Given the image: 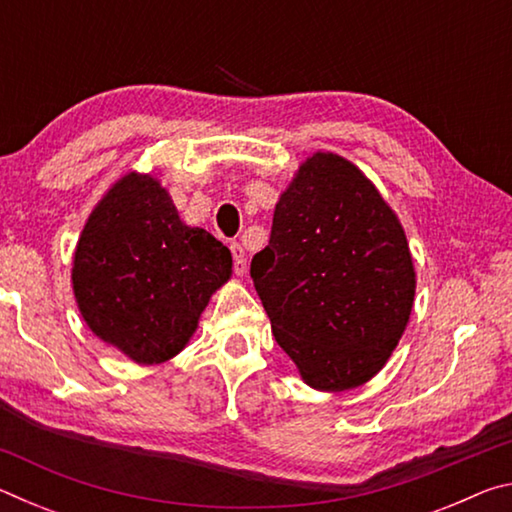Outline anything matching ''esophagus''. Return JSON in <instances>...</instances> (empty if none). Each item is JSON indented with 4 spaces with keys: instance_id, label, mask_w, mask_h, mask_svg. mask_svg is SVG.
Wrapping results in <instances>:
<instances>
[{
    "instance_id": "esophagus-1",
    "label": "esophagus",
    "mask_w": 512,
    "mask_h": 512,
    "mask_svg": "<svg viewBox=\"0 0 512 512\" xmlns=\"http://www.w3.org/2000/svg\"><path fill=\"white\" fill-rule=\"evenodd\" d=\"M232 262H235V273L244 275L246 273V250L241 244H232Z\"/></svg>"
}]
</instances>
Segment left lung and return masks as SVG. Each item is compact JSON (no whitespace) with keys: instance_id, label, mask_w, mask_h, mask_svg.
<instances>
[{"instance_id":"obj_1","label":"left lung","mask_w":512,"mask_h":512,"mask_svg":"<svg viewBox=\"0 0 512 512\" xmlns=\"http://www.w3.org/2000/svg\"><path fill=\"white\" fill-rule=\"evenodd\" d=\"M250 277L277 345L323 393L350 391L386 366L415 298L395 210L357 164L332 151L300 162Z\"/></svg>"}]
</instances>
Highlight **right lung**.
Here are the masks:
<instances>
[{"label":"right lung","instance_id":"1","mask_svg":"<svg viewBox=\"0 0 512 512\" xmlns=\"http://www.w3.org/2000/svg\"><path fill=\"white\" fill-rule=\"evenodd\" d=\"M232 255L187 225L153 173L128 171L94 205L74 248L72 291L85 325L140 366L187 348Z\"/></svg>","mask_w":512,"mask_h":512}]
</instances>
